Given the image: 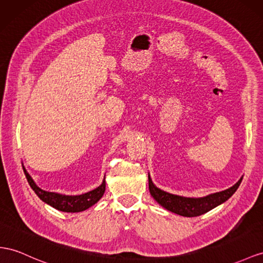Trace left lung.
Wrapping results in <instances>:
<instances>
[{
    "mask_svg": "<svg viewBox=\"0 0 263 263\" xmlns=\"http://www.w3.org/2000/svg\"><path fill=\"white\" fill-rule=\"evenodd\" d=\"M242 178L237 183L232 185L229 189L209 194L203 198H185L181 196H176V194L167 193L163 190L159 189L153 184L152 180L149 176V190L153 199L156 200L159 204L165 208L173 213H177L182 217H198L208 211L212 210L213 208L223 203L229 198L232 197V194L237 191Z\"/></svg>",
    "mask_w": 263,
    "mask_h": 263,
    "instance_id": "1",
    "label": "left lung"
}]
</instances>
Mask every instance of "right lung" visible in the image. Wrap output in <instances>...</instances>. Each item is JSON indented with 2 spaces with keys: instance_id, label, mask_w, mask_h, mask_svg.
I'll return each mask as SVG.
<instances>
[{
  "instance_id": "1",
  "label": "right lung",
  "mask_w": 263,
  "mask_h": 263,
  "mask_svg": "<svg viewBox=\"0 0 263 263\" xmlns=\"http://www.w3.org/2000/svg\"><path fill=\"white\" fill-rule=\"evenodd\" d=\"M24 174L26 177V180L30 184V186L36 193V196L41 199L45 203L53 206L57 210L63 211V212H81L84 211L86 209H89L93 204H96L97 202L103 197L105 191V179L101 185H99L97 189L92 191L86 192L84 194H80V196H64V194H60L55 192H49L42 190L41 187H39L33 179L31 178L28 171L23 167Z\"/></svg>"
}]
</instances>
